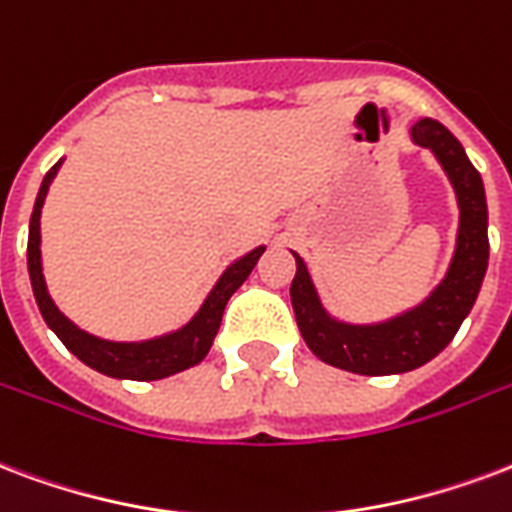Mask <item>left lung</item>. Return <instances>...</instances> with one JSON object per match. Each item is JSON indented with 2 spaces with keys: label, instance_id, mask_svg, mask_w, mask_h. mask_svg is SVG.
Here are the masks:
<instances>
[{
  "label": "left lung",
  "instance_id": "8db88e82",
  "mask_svg": "<svg viewBox=\"0 0 512 512\" xmlns=\"http://www.w3.org/2000/svg\"><path fill=\"white\" fill-rule=\"evenodd\" d=\"M413 140L432 148L440 159L456 188L461 210L451 270L432 297L386 324H337L324 313L305 261L294 253L297 275L291 280V305L307 348L326 364L356 375H397L434 359L459 332L489 267V210L480 172L472 167L461 142L434 118H421L413 126Z\"/></svg>",
  "mask_w": 512,
  "mask_h": 512
}]
</instances>
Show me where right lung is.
Returning a JSON list of instances; mask_svg holds the SVG:
<instances>
[{
  "mask_svg": "<svg viewBox=\"0 0 512 512\" xmlns=\"http://www.w3.org/2000/svg\"><path fill=\"white\" fill-rule=\"evenodd\" d=\"M61 161H56L48 175L42 178L40 194L34 202L32 221H29V245H26V261H29V278H32V291L37 299L45 324L51 326L61 343L67 345L69 351L75 353L83 364H88L91 370L110 375V378H129V380H161L167 375H175L180 370H188L199 361L205 359L213 337L218 334L221 318H224V307L229 302L234 291L245 283V278L251 275L256 267V261L264 253V248H256L248 256H242L240 261H234L232 267L221 275V280L215 283L210 291V297L205 299V305L194 315V321L183 326L180 332L159 337V340H148V343H105L96 340L91 334L80 332L78 326L69 324L67 318L59 313V307L53 305V299L48 297L45 288V278H42L40 264V210L48 194L51 180L56 178Z\"/></svg>",
  "mask_w": 512,
  "mask_h": 512,
  "instance_id": "right-lung-1",
  "label": "right lung"
}]
</instances>
